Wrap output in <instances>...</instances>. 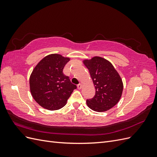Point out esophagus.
<instances>
[{
	"label": "esophagus",
	"instance_id": "esophagus-1",
	"mask_svg": "<svg viewBox=\"0 0 157 157\" xmlns=\"http://www.w3.org/2000/svg\"><path fill=\"white\" fill-rule=\"evenodd\" d=\"M82 84H78V86H77V88H78V89H81L82 88Z\"/></svg>",
	"mask_w": 157,
	"mask_h": 157
}]
</instances>
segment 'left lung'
<instances>
[{
    "instance_id": "8db88e82",
    "label": "left lung",
    "mask_w": 157,
    "mask_h": 157,
    "mask_svg": "<svg viewBox=\"0 0 157 157\" xmlns=\"http://www.w3.org/2000/svg\"><path fill=\"white\" fill-rule=\"evenodd\" d=\"M96 89L93 98L86 100L88 107L96 112L107 111L119 101L123 82L112 63L101 57L83 60Z\"/></svg>"
}]
</instances>
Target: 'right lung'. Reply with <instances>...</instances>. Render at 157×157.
<instances>
[{"mask_svg":"<svg viewBox=\"0 0 157 157\" xmlns=\"http://www.w3.org/2000/svg\"><path fill=\"white\" fill-rule=\"evenodd\" d=\"M69 60V58L60 54H50L41 59L33 70L29 78L30 91L33 99L42 107L50 111L62 108L77 88L69 77L63 73Z\"/></svg>","mask_w":157,"mask_h":157,"instance_id":"add662e5","label":"right lung"}]
</instances>
